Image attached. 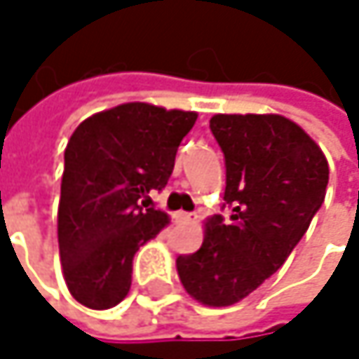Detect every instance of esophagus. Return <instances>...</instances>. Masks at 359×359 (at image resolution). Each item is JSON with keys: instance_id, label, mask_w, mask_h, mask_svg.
Here are the masks:
<instances>
[{"instance_id": "esophagus-1", "label": "esophagus", "mask_w": 359, "mask_h": 359, "mask_svg": "<svg viewBox=\"0 0 359 359\" xmlns=\"http://www.w3.org/2000/svg\"><path fill=\"white\" fill-rule=\"evenodd\" d=\"M175 220H177L179 224H191V222L197 220V214H191V212H177V214H175Z\"/></svg>"}]
</instances>
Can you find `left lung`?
<instances>
[{
  "instance_id": "1",
  "label": "left lung",
  "mask_w": 359,
  "mask_h": 359,
  "mask_svg": "<svg viewBox=\"0 0 359 359\" xmlns=\"http://www.w3.org/2000/svg\"><path fill=\"white\" fill-rule=\"evenodd\" d=\"M226 166L224 205L203 243L179 255L184 291L203 306L241 302L272 276L320 210L328 162L316 141L278 114H216L210 120Z\"/></svg>"
}]
</instances>
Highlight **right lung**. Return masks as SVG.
I'll return each instance as SVG.
<instances>
[{
  "instance_id": "1",
  "label": "right lung",
  "mask_w": 359,
  "mask_h": 359,
  "mask_svg": "<svg viewBox=\"0 0 359 359\" xmlns=\"http://www.w3.org/2000/svg\"><path fill=\"white\" fill-rule=\"evenodd\" d=\"M195 111L122 104L83 120L64 151L57 243L70 295L91 308L118 306L128 289L133 257L166 224L147 208L149 191L172 175Z\"/></svg>"
}]
</instances>
